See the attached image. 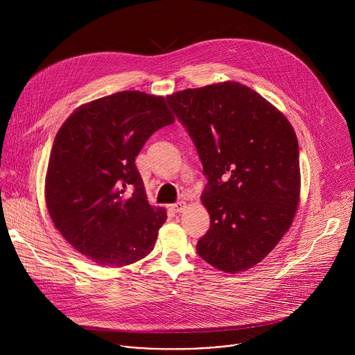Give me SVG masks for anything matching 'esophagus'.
Segmentation results:
<instances>
[{"label":"esophagus","mask_w":355,"mask_h":355,"mask_svg":"<svg viewBox=\"0 0 355 355\" xmlns=\"http://www.w3.org/2000/svg\"><path fill=\"white\" fill-rule=\"evenodd\" d=\"M185 208H187V204H185L184 200L175 202L174 205H171V209H173L174 212H177V214H181V212H184V211H185Z\"/></svg>","instance_id":"esophagus-1"}]
</instances>
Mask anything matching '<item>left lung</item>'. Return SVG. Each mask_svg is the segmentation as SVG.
<instances>
[{
    "label": "left lung",
    "mask_w": 355,
    "mask_h": 355,
    "mask_svg": "<svg viewBox=\"0 0 355 355\" xmlns=\"http://www.w3.org/2000/svg\"><path fill=\"white\" fill-rule=\"evenodd\" d=\"M187 128L208 178L202 204L211 227L198 254L234 274L259 264L291 227L299 193V147L293 128L259 92L234 83L167 96Z\"/></svg>",
    "instance_id": "1"
}]
</instances>
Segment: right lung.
<instances>
[{"label": "right lung", "mask_w": 355, "mask_h": 355, "mask_svg": "<svg viewBox=\"0 0 355 355\" xmlns=\"http://www.w3.org/2000/svg\"><path fill=\"white\" fill-rule=\"evenodd\" d=\"M174 121L163 96L122 91L81 105L59 129L46 207L62 236L98 266L125 267L155 248L167 214L148 205L135 160Z\"/></svg>", "instance_id": "1"}]
</instances>
